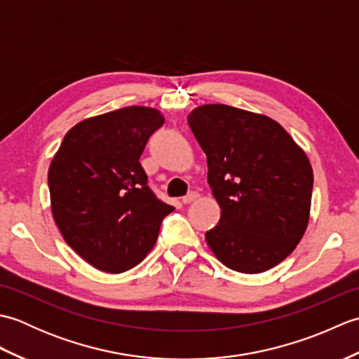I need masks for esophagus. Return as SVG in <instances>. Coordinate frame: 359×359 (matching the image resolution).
<instances>
[{
    "mask_svg": "<svg viewBox=\"0 0 359 359\" xmlns=\"http://www.w3.org/2000/svg\"><path fill=\"white\" fill-rule=\"evenodd\" d=\"M197 197H199V194H197L196 191H191V193H188L187 196L182 197V202H184L185 205L187 203H191V202H194L197 199Z\"/></svg>",
    "mask_w": 359,
    "mask_h": 359,
    "instance_id": "34e87169",
    "label": "esophagus"
}]
</instances>
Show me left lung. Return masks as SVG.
Wrapping results in <instances>:
<instances>
[{
  "instance_id": "left-lung-1",
  "label": "left lung",
  "mask_w": 359,
  "mask_h": 359,
  "mask_svg": "<svg viewBox=\"0 0 359 359\" xmlns=\"http://www.w3.org/2000/svg\"><path fill=\"white\" fill-rule=\"evenodd\" d=\"M188 125L207 154L220 207L208 247L228 269L256 274L284 261L310 219L313 170L278 121L228 104H202Z\"/></svg>"
}]
</instances>
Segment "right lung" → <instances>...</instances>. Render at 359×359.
Segmentation results:
<instances>
[{
	"instance_id": "obj_1",
	"label": "right lung",
	"mask_w": 359,
	"mask_h": 359,
	"mask_svg": "<svg viewBox=\"0 0 359 359\" xmlns=\"http://www.w3.org/2000/svg\"><path fill=\"white\" fill-rule=\"evenodd\" d=\"M163 121L148 106L89 117L67 131L52 158L53 220L67 245L97 270L117 274L140 264L174 210L151 191L139 162Z\"/></svg>"
}]
</instances>
